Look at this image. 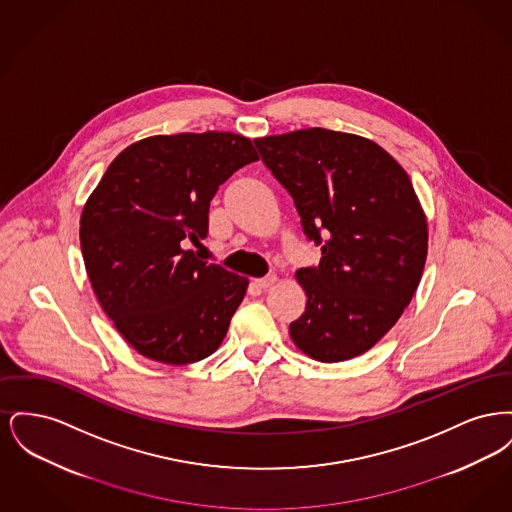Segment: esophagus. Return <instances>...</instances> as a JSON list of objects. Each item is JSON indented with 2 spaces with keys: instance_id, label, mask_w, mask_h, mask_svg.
Returning a JSON list of instances; mask_svg holds the SVG:
<instances>
[{
  "instance_id": "1",
  "label": "esophagus",
  "mask_w": 512,
  "mask_h": 512,
  "mask_svg": "<svg viewBox=\"0 0 512 512\" xmlns=\"http://www.w3.org/2000/svg\"><path fill=\"white\" fill-rule=\"evenodd\" d=\"M276 282H278V276H276V274H268L265 278H259V280H257V286L263 288V290H267V288H272Z\"/></svg>"
}]
</instances>
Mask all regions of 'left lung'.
<instances>
[{
  "mask_svg": "<svg viewBox=\"0 0 512 512\" xmlns=\"http://www.w3.org/2000/svg\"><path fill=\"white\" fill-rule=\"evenodd\" d=\"M255 146L322 245L318 267L295 272L307 305L290 338L320 363L363 355L403 315L426 263L428 220L409 174L376 142L328 128Z\"/></svg>",
  "mask_w": 512,
  "mask_h": 512,
  "instance_id": "obj_1",
  "label": "left lung"
}]
</instances>
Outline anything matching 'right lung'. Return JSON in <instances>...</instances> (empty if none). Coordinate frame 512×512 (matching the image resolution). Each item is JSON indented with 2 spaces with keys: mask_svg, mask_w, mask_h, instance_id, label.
I'll list each match as a JSON object with an SVG mask.
<instances>
[{
  "mask_svg": "<svg viewBox=\"0 0 512 512\" xmlns=\"http://www.w3.org/2000/svg\"><path fill=\"white\" fill-rule=\"evenodd\" d=\"M259 161L234 132L149 136L122 149L80 215L90 284L140 355L190 365L215 353L249 280L186 249L207 236L220 184Z\"/></svg>",
  "mask_w": 512,
  "mask_h": 512,
  "instance_id": "right-lung-1",
  "label": "right lung"
}]
</instances>
